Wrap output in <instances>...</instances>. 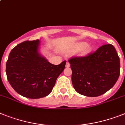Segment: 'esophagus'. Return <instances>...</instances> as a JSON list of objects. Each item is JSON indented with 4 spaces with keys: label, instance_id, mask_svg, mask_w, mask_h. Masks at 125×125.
I'll list each match as a JSON object with an SVG mask.
<instances>
[{
    "label": "esophagus",
    "instance_id": "esophagus-1",
    "mask_svg": "<svg viewBox=\"0 0 125 125\" xmlns=\"http://www.w3.org/2000/svg\"><path fill=\"white\" fill-rule=\"evenodd\" d=\"M66 68H69V67H70V64L68 62H67L66 64Z\"/></svg>",
    "mask_w": 125,
    "mask_h": 125
}]
</instances>
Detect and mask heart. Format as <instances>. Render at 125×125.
<instances>
[{
	"label": "heart",
	"mask_w": 125,
	"mask_h": 125,
	"mask_svg": "<svg viewBox=\"0 0 125 125\" xmlns=\"http://www.w3.org/2000/svg\"><path fill=\"white\" fill-rule=\"evenodd\" d=\"M79 51H80V55H87L91 51V47L84 42H80L76 44L73 48L74 52H77Z\"/></svg>",
	"instance_id": "b5f03b06"
}]
</instances>
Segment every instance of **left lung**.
Here are the masks:
<instances>
[{
	"label": "left lung",
	"mask_w": 125,
	"mask_h": 125,
	"mask_svg": "<svg viewBox=\"0 0 125 125\" xmlns=\"http://www.w3.org/2000/svg\"><path fill=\"white\" fill-rule=\"evenodd\" d=\"M68 61L73 86L82 95H102L114 86L119 77V57L111 44L103 45L85 57H72Z\"/></svg>",
	"instance_id": "8db88e82"
}]
</instances>
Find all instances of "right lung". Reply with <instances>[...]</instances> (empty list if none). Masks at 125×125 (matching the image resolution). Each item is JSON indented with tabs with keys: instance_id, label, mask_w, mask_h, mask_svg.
I'll list each match as a JSON object with an SVG mask.
<instances>
[{
	"instance_id": "1",
	"label": "right lung",
	"mask_w": 125,
	"mask_h": 125,
	"mask_svg": "<svg viewBox=\"0 0 125 125\" xmlns=\"http://www.w3.org/2000/svg\"><path fill=\"white\" fill-rule=\"evenodd\" d=\"M40 40L25 41L12 49L6 62V75L10 85L19 94L37 99L48 95L57 77L63 72L66 61L50 63L39 52Z\"/></svg>"
}]
</instances>
